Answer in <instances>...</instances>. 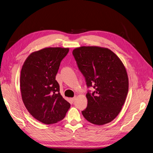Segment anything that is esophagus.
I'll return each instance as SVG.
<instances>
[{"mask_svg":"<svg viewBox=\"0 0 153 153\" xmlns=\"http://www.w3.org/2000/svg\"><path fill=\"white\" fill-rule=\"evenodd\" d=\"M75 100H76V97H73V98H71V100L72 101H74Z\"/></svg>","mask_w":153,"mask_h":153,"instance_id":"obj_1","label":"esophagus"}]
</instances>
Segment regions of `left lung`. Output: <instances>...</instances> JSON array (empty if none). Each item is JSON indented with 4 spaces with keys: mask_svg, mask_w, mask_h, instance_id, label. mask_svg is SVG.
<instances>
[{
    "mask_svg": "<svg viewBox=\"0 0 153 153\" xmlns=\"http://www.w3.org/2000/svg\"><path fill=\"white\" fill-rule=\"evenodd\" d=\"M79 71L85 77L88 90L84 117L95 125L114 120L124 105L128 90L126 68L119 57L108 48L80 47L73 51Z\"/></svg>",
    "mask_w": 153,
    "mask_h": 153,
    "instance_id": "obj_1",
    "label": "left lung"
}]
</instances>
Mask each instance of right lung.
Returning <instances> with one entry per match:
<instances>
[{
	"mask_svg": "<svg viewBox=\"0 0 153 153\" xmlns=\"http://www.w3.org/2000/svg\"><path fill=\"white\" fill-rule=\"evenodd\" d=\"M69 48L49 47L30 54L21 71L20 88L23 103L36 119L45 124L62 120L70 103L59 93L55 80L62 59Z\"/></svg>",
	"mask_w": 153,
	"mask_h": 153,
	"instance_id": "obj_1",
	"label": "right lung"
}]
</instances>
